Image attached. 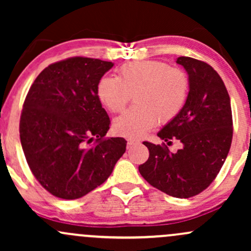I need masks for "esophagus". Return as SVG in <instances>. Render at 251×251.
I'll list each match as a JSON object with an SVG mask.
<instances>
[{
    "label": "esophagus",
    "mask_w": 251,
    "mask_h": 251,
    "mask_svg": "<svg viewBox=\"0 0 251 251\" xmlns=\"http://www.w3.org/2000/svg\"><path fill=\"white\" fill-rule=\"evenodd\" d=\"M138 143H139V142H138V140H134V139H128V140H127V148H128V149H129V148H132V146L137 145Z\"/></svg>",
    "instance_id": "1"
}]
</instances>
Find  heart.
Returning <instances> with one entry per match:
<instances>
[{"label":"heart","mask_w":251,"mask_h":251,"mask_svg":"<svg viewBox=\"0 0 251 251\" xmlns=\"http://www.w3.org/2000/svg\"><path fill=\"white\" fill-rule=\"evenodd\" d=\"M189 76L162 61H135L124 65L117 77L102 76L97 83L100 102L112 113L134 106L113 122L117 134L129 139L145 135L157 123L168 124L180 113L189 97Z\"/></svg>","instance_id":"heart-1"}]
</instances>
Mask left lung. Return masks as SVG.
<instances>
[{"label":"left lung","mask_w":251,"mask_h":251,"mask_svg":"<svg viewBox=\"0 0 251 251\" xmlns=\"http://www.w3.org/2000/svg\"><path fill=\"white\" fill-rule=\"evenodd\" d=\"M177 63L189 75V97L158 137L168 145L172 139L179 140L183 148L171 153L165 144L144 142L150 157L139 172L160 191L189 198L208 188L226 162L232 140V114L226 85L211 66L189 56L178 57Z\"/></svg>","instance_id":"left-lung-1"}]
</instances>
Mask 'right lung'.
Returning a JSON list of instances; mask_svg holds the SVG:
<instances>
[{"instance_id": "obj_1", "label": "right lung", "mask_w": 251, "mask_h": 251, "mask_svg": "<svg viewBox=\"0 0 251 251\" xmlns=\"http://www.w3.org/2000/svg\"><path fill=\"white\" fill-rule=\"evenodd\" d=\"M113 65L82 56L51 63L25 97L22 149L34 177L55 197L87 195L107 179L125 153L124 138H103L111 122L97 96L98 81Z\"/></svg>"}]
</instances>
